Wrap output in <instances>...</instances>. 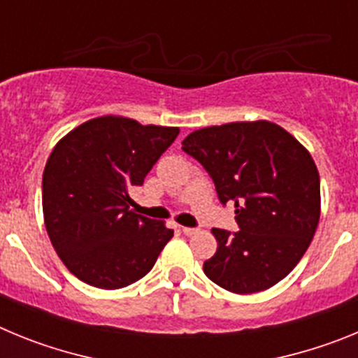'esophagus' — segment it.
<instances>
[{
	"instance_id": "esophagus-1",
	"label": "esophagus",
	"mask_w": 358,
	"mask_h": 358,
	"mask_svg": "<svg viewBox=\"0 0 358 358\" xmlns=\"http://www.w3.org/2000/svg\"><path fill=\"white\" fill-rule=\"evenodd\" d=\"M181 229H182V233H185V235H188V236L195 235V233H197V231H199V229H195V227H185V226H182Z\"/></svg>"
}]
</instances>
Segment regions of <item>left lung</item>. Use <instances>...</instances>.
I'll return each instance as SVG.
<instances>
[{
  "label": "left lung",
  "instance_id": "left-lung-1",
  "mask_svg": "<svg viewBox=\"0 0 358 358\" xmlns=\"http://www.w3.org/2000/svg\"><path fill=\"white\" fill-rule=\"evenodd\" d=\"M182 150L206 169L240 231L213 227L217 252L204 274L235 294L271 289L301 260L321 215L319 172L310 152L267 120L233 122L188 134Z\"/></svg>",
  "mask_w": 358,
  "mask_h": 358
}]
</instances>
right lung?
I'll list each match as a JSON object with an SVG mask.
<instances>
[{
	"label": "right lung",
	"instance_id": "right-lung-1",
	"mask_svg": "<svg viewBox=\"0 0 358 358\" xmlns=\"http://www.w3.org/2000/svg\"><path fill=\"white\" fill-rule=\"evenodd\" d=\"M177 134V127L107 115L53 147L43 173L44 226L78 280L115 290L150 273L173 231L129 210V189L143 185Z\"/></svg>",
	"mask_w": 358,
	"mask_h": 358
}]
</instances>
